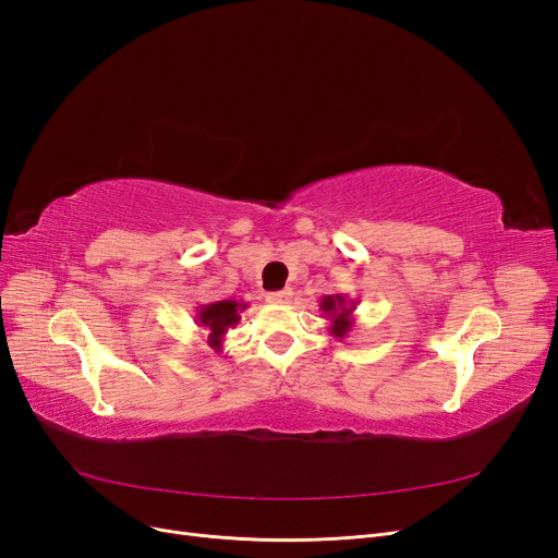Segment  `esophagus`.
Wrapping results in <instances>:
<instances>
[{
    "instance_id": "esophagus-1",
    "label": "esophagus",
    "mask_w": 558,
    "mask_h": 558,
    "mask_svg": "<svg viewBox=\"0 0 558 558\" xmlns=\"http://www.w3.org/2000/svg\"><path fill=\"white\" fill-rule=\"evenodd\" d=\"M291 295H293L291 289H283V291L267 293L265 298H267V302H275V305H286V302H291Z\"/></svg>"
}]
</instances>
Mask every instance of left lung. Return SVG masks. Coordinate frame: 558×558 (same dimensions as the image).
<instances>
[{
	"label": "left lung",
	"instance_id": "obj_1",
	"mask_svg": "<svg viewBox=\"0 0 558 558\" xmlns=\"http://www.w3.org/2000/svg\"><path fill=\"white\" fill-rule=\"evenodd\" d=\"M320 312H324L326 320H330V335L337 337V340H344V337L353 328V310H356V300H349L347 295L337 293V295H324L318 302Z\"/></svg>",
	"mask_w": 558,
	"mask_h": 558
}]
</instances>
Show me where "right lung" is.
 <instances>
[{
    "mask_svg": "<svg viewBox=\"0 0 558 558\" xmlns=\"http://www.w3.org/2000/svg\"><path fill=\"white\" fill-rule=\"evenodd\" d=\"M246 302L238 300H216L209 305H199L195 320L202 330H207V342L214 351L223 349V337L230 328L240 324V314L246 310Z\"/></svg>",
    "mask_w": 558,
    "mask_h": 558,
    "instance_id": "obj_1",
    "label": "right lung"
}]
</instances>
